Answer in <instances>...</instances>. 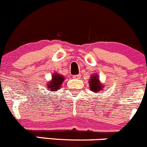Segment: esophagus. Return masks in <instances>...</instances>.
I'll list each match as a JSON object with an SVG mask.
<instances>
[{"label": "esophagus", "instance_id": "1", "mask_svg": "<svg viewBox=\"0 0 147 147\" xmlns=\"http://www.w3.org/2000/svg\"><path fill=\"white\" fill-rule=\"evenodd\" d=\"M73 77H74V79H81V75L80 74L74 75V76H73Z\"/></svg>", "mask_w": 147, "mask_h": 147}]
</instances>
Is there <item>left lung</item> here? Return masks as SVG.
<instances>
[{"instance_id": "obj_1", "label": "left lung", "mask_w": 147, "mask_h": 147, "mask_svg": "<svg viewBox=\"0 0 147 147\" xmlns=\"http://www.w3.org/2000/svg\"><path fill=\"white\" fill-rule=\"evenodd\" d=\"M89 89L92 92H95V93H99V92H102L103 89V86L100 83L99 80L98 75H92L90 77V80L89 82Z\"/></svg>"}]
</instances>
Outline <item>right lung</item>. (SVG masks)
Here are the masks:
<instances>
[{
  "label": "right lung",
  "instance_id": "right-lung-1",
  "mask_svg": "<svg viewBox=\"0 0 147 147\" xmlns=\"http://www.w3.org/2000/svg\"><path fill=\"white\" fill-rule=\"evenodd\" d=\"M64 81V77L62 75L59 74H54L53 76H52V79L50 82L47 84V86L49 91H53L55 92L58 89H59V88L61 87V86L62 85L63 82Z\"/></svg>",
  "mask_w": 147,
  "mask_h": 147
}]
</instances>
